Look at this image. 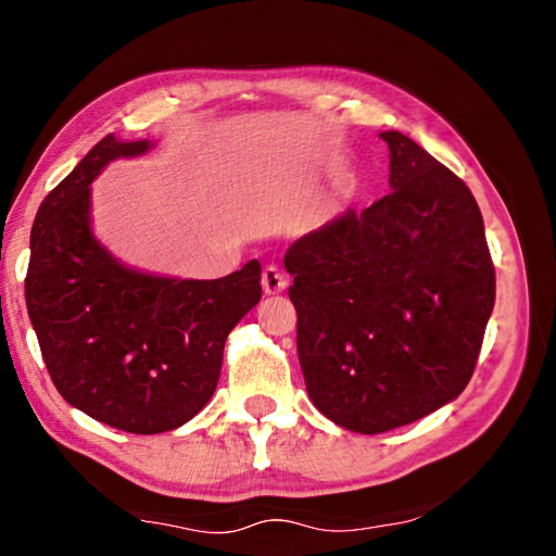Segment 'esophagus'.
<instances>
[{
	"instance_id": "1",
	"label": "esophagus",
	"mask_w": 556,
	"mask_h": 556,
	"mask_svg": "<svg viewBox=\"0 0 556 556\" xmlns=\"http://www.w3.org/2000/svg\"><path fill=\"white\" fill-rule=\"evenodd\" d=\"M262 289H265V294H281L287 289V277L281 275L279 267L267 265L262 269Z\"/></svg>"
}]
</instances>
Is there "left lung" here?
Here are the masks:
<instances>
[{
  "label": "left lung",
  "mask_w": 556,
  "mask_h": 556,
  "mask_svg": "<svg viewBox=\"0 0 556 556\" xmlns=\"http://www.w3.org/2000/svg\"><path fill=\"white\" fill-rule=\"evenodd\" d=\"M392 193L287 250L308 397L357 434L412 425L456 400L495 304L483 215L460 178L400 131Z\"/></svg>",
  "instance_id": "1"
}]
</instances>
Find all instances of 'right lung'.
I'll list each match as a JSON object with an SVG mask.
<instances>
[{
	"instance_id": "1",
	"label": "right lung",
	"mask_w": 556,
	"mask_h": 556,
	"mask_svg": "<svg viewBox=\"0 0 556 556\" xmlns=\"http://www.w3.org/2000/svg\"><path fill=\"white\" fill-rule=\"evenodd\" d=\"M149 142L112 135L46 195L31 228L26 308L55 390L129 434L186 425L215 392L223 348L262 296L260 262L228 277L166 279L122 267L92 238L90 181Z\"/></svg>"
}]
</instances>
